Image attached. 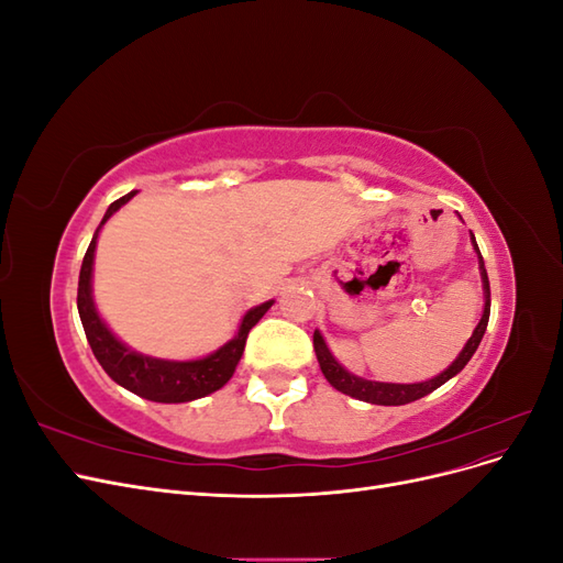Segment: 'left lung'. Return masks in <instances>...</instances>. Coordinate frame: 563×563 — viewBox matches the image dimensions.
<instances>
[{"label":"left lung","instance_id":"left-lung-1","mask_svg":"<svg viewBox=\"0 0 563 563\" xmlns=\"http://www.w3.org/2000/svg\"><path fill=\"white\" fill-rule=\"evenodd\" d=\"M470 240H472V246L476 251V258H479V275H482V286H484V312H482L479 323H476V329L472 331L470 340L465 343V347L460 350V354L455 356L446 371H441L439 376H434L430 380L408 383V385L366 380V378L354 376V373H350L343 364H340L335 356L331 354L323 335L319 331H314V352H317V362H319L323 378H327L338 391H343V395L354 397L360 401L378 404V406H401V404H411L416 399H422L424 395H430V391H434L437 387H441L446 380L457 376V373L463 371L467 366V362L472 360V354L476 352V347H479L482 338L486 333V327H488V314H490V288H488V275H486V267H484V258H482L479 246H476V240H474L472 232H470Z\"/></svg>","mask_w":563,"mask_h":563}]
</instances>
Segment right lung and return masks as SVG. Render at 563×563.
Returning <instances> with one entry per match:
<instances>
[{
    "instance_id": "add662e5",
    "label": "right lung",
    "mask_w": 563,
    "mask_h": 563,
    "mask_svg": "<svg viewBox=\"0 0 563 563\" xmlns=\"http://www.w3.org/2000/svg\"><path fill=\"white\" fill-rule=\"evenodd\" d=\"M133 195L135 190L110 203L87 249V255H84L81 261L79 288H77V310H79L81 327H84V333H87V340L96 354L98 364L103 366V371L117 385H122L124 389L133 391V395H139L143 399L159 401V404L195 401L211 395V391L220 389L232 378V373L244 354L249 331L263 319V314L272 308V305H275V300H267L263 305L251 308L242 317L236 335L228 340L223 347L201 356V360H190V362L157 360V356H147L124 345L122 340L108 329V323L96 310L93 258H96V242H98L100 228H103Z\"/></svg>"
}]
</instances>
